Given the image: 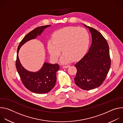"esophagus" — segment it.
I'll use <instances>...</instances> for the list:
<instances>
[{
    "instance_id": "1",
    "label": "esophagus",
    "mask_w": 123,
    "mask_h": 123,
    "mask_svg": "<svg viewBox=\"0 0 123 123\" xmlns=\"http://www.w3.org/2000/svg\"><path fill=\"white\" fill-rule=\"evenodd\" d=\"M68 67H69V65H67V66H63V68H68Z\"/></svg>"
}]
</instances>
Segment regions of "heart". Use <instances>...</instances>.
<instances>
[{
    "label": "heart",
    "instance_id": "obj_1",
    "mask_svg": "<svg viewBox=\"0 0 123 123\" xmlns=\"http://www.w3.org/2000/svg\"><path fill=\"white\" fill-rule=\"evenodd\" d=\"M88 32L84 28L67 27L55 31L52 40H48L47 49L51 58L57 60L61 49L64 52L60 59L62 63H67L81 58L89 44Z\"/></svg>",
    "mask_w": 123,
    "mask_h": 123
}]
</instances>
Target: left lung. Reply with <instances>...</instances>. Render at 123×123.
<instances>
[{
	"label": "left lung",
	"instance_id": "left-lung-1",
	"mask_svg": "<svg viewBox=\"0 0 123 123\" xmlns=\"http://www.w3.org/2000/svg\"><path fill=\"white\" fill-rule=\"evenodd\" d=\"M83 25L89 29L92 43L88 52L75 65L77 73L74 81L82 90H91L99 86L109 72L111 67L109 47L100 32Z\"/></svg>",
	"mask_w": 123,
	"mask_h": 123
}]
</instances>
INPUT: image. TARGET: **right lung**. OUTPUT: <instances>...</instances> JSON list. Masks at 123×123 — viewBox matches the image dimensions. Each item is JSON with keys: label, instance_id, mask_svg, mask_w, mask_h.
I'll return each instance as SVG.
<instances>
[{"label": "right lung", "instance_id": "add662e5", "mask_svg": "<svg viewBox=\"0 0 123 123\" xmlns=\"http://www.w3.org/2000/svg\"><path fill=\"white\" fill-rule=\"evenodd\" d=\"M51 25L38 27L28 33L18 45L17 50L16 68L21 80L26 88L31 92L37 93H46L55 86L56 81V72L59 69L57 64H52L44 62L42 68L36 72H32L25 69L20 63L18 52L20 48L27 42L34 39L46 28Z\"/></svg>", "mask_w": 123, "mask_h": 123}]
</instances>
